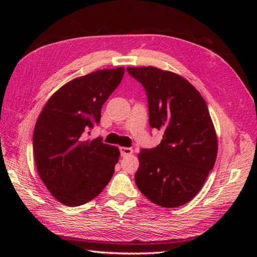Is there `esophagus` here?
Instances as JSON below:
<instances>
[{
  "instance_id": "34e87169",
  "label": "esophagus",
  "mask_w": 257,
  "mask_h": 257,
  "mask_svg": "<svg viewBox=\"0 0 257 257\" xmlns=\"http://www.w3.org/2000/svg\"><path fill=\"white\" fill-rule=\"evenodd\" d=\"M134 150L132 148H127V147H120V154H121L122 157H127L133 155Z\"/></svg>"
}]
</instances>
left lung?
<instances>
[{"instance_id": "obj_1", "label": "left lung", "mask_w": 257, "mask_h": 257, "mask_svg": "<svg viewBox=\"0 0 257 257\" xmlns=\"http://www.w3.org/2000/svg\"><path fill=\"white\" fill-rule=\"evenodd\" d=\"M148 96L149 123L163 130L160 145L141 150L135 180L155 204L178 207L192 200L214 167L217 137L203 97L176 73L127 67Z\"/></svg>"}]
</instances>
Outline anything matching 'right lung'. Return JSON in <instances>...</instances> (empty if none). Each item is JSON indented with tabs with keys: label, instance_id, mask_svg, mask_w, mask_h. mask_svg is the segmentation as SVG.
Here are the masks:
<instances>
[{
	"label": "right lung",
	"instance_id": "obj_1",
	"mask_svg": "<svg viewBox=\"0 0 257 257\" xmlns=\"http://www.w3.org/2000/svg\"><path fill=\"white\" fill-rule=\"evenodd\" d=\"M123 74L124 67H117L74 78L54 92L38 116L33 135L37 173L64 205L87 203L110 181L118 147L85 135L100 121L101 107Z\"/></svg>",
	"mask_w": 257,
	"mask_h": 257
}]
</instances>
